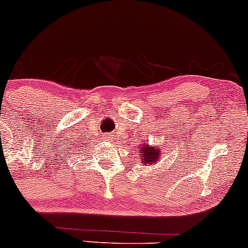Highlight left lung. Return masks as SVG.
<instances>
[{
  "instance_id": "obj_1",
  "label": "left lung",
  "mask_w": 248,
  "mask_h": 248,
  "mask_svg": "<svg viewBox=\"0 0 248 248\" xmlns=\"http://www.w3.org/2000/svg\"><path fill=\"white\" fill-rule=\"evenodd\" d=\"M140 153H141V163L144 166L155 165L159 162L161 155V149L159 145H150L149 142L144 143L141 148H140Z\"/></svg>"
}]
</instances>
